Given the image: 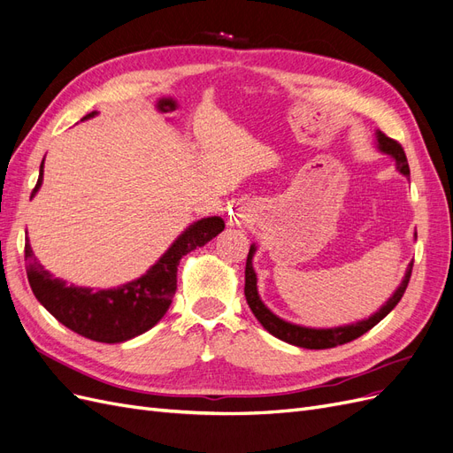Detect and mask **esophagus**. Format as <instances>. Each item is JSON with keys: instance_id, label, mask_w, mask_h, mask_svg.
<instances>
[{"instance_id": "esophagus-1", "label": "esophagus", "mask_w": 453, "mask_h": 453, "mask_svg": "<svg viewBox=\"0 0 453 453\" xmlns=\"http://www.w3.org/2000/svg\"><path fill=\"white\" fill-rule=\"evenodd\" d=\"M233 224H235V220H229V226H233Z\"/></svg>"}]
</instances>
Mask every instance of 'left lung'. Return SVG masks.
<instances>
[{"mask_svg": "<svg viewBox=\"0 0 453 453\" xmlns=\"http://www.w3.org/2000/svg\"><path fill=\"white\" fill-rule=\"evenodd\" d=\"M376 149L380 150L382 154H388L389 157H393V162H395V167L401 174H404V177H411V169H408L404 150L397 141L389 139L386 134H382V131H376ZM256 250H257L256 244H252L250 252H248V257H246L244 297H246L248 306H250V311L257 318V322L264 326L273 334V337L280 339L288 344H294V346H299V348H309V349H326V348H334L339 344H346L349 341L361 337V334L367 333L369 329H372L378 322H382V319L393 309H395L397 303L401 301L404 289L408 286V280H411L412 265H414V261L408 264L399 288L393 291V296L369 318L359 319V322H356V324L339 326V327H304V326L286 322V319H282V318L276 316L274 312H271L265 306V303L261 301V297L257 294V276H256V271H254V265H252Z\"/></svg>", "mask_w": 453, "mask_h": 453, "instance_id": "obj_1", "label": "left lung"}]
</instances>
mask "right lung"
Segmentation results:
<instances>
[{"label":"right lung","instance_id":"obj_1","mask_svg":"<svg viewBox=\"0 0 453 453\" xmlns=\"http://www.w3.org/2000/svg\"><path fill=\"white\" fill-rule=\"evenodd\" d=\"M96 114V111L86 114L82 120L94 119ZM42 165H45V159L39 167V179L32 197L42 184ZM224 227L226 224L220 216L201 218L188 226L167 248V252L139 279L119 288L97 291L75 284L67 286L65 280L54 279L37 264L32 244L26 241L27 280L37 301L71 331L96 342H124L139 337L164 318L177 291V267L182 256L205 246L218 233H222Z\"/></svg>","mask_w":453,"mask_h":453}]
</instances>
